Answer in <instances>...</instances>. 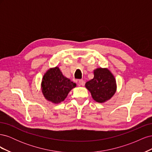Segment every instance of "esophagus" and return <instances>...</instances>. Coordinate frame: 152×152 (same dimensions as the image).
Listing matches in <instances>:
<instances>
[{
	"mask_svg": "<svg viewBox=\"0 0 152 152\" xmlns=\"http://www.w3.org/2000/svg\"><path fill=\"white\" fill-rule=\"evenodd\" d=\"M79 85L84 86L85 85V81L84 80H79Z\"/></svg>",
	"mask_w": 152,
	"mask_h": 152,
	"instance_id": "34e87169",
	"label": "esophagus"
}]
</instances>
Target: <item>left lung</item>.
Wrapping results in <instances>:
<instances>
[{
  "mask_svg": "<svg viewBox=\"0 0 152 152\" xmlns=\"http://www.w3.org/2000/svg\"><path fill=\"white\" fill-rule=\"evenodd\" d=\"M86 87L96 102L103 103L115 93L116 81L107 68H99L94 70V78L86 82Z\"/></svg>",
  "mask_w": 152,
  "mask_h": 152,
  "instance_id": "8db88e82",
  "label": "left lung"
}]
</instances>
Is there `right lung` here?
Wrapping results in <instances>:
<instances>
[{
    "instance_id": "1",
    "label": "right lung",
    "mask_w": 152,
    "mask_h": 152,
    "mask_svg": "<svg viewBox=\"0 0 152 152\" xmlns=\"http://www.w3.org/2000/svg\"><path fill=\"white\" fill-rule=\"evenodd\" d=\"M75 87L76 84L64 77L57 66L49 69L45 73L41 84L45 98L54 103L63 102Z\"/></svg>"
}]
</instances>
